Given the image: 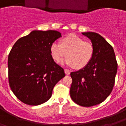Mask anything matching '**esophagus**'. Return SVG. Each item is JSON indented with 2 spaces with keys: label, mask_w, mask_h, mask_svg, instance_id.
<instances>
[{
  "label": "esophagus",
  "mask_w": 126,
  "mask_h": 126,
  "mask_svg": "<svg viewBox=\"0 0 126 126\" xmlns=\"http://www.w3.org/2000/svg\"><path fill=\"white\" fill-rule=\"evenodd\" d=\"M65 73L66 75H69L70 74V71L67 69H65Z\"/></svg>",
  "instance_id": "1"
}]
</instances>
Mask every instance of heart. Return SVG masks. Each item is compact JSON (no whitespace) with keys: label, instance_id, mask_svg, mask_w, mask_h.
Here are the masks:
<instances>
[{"label":"heart","instance_id":"obj_1","mask_svg":"<svg viewBox=\"0 0 126 126\" xmlns=\"http://www.w3.org/2000/svg\"><path fill=\"white\" fill-rule=\"evenodd\" d=\"M50 53L54 60L61 61L76 69L86 67L90 63L94 55L93 44L74 33L69 34L61 39L60 43L54 42L50 45Z\"/></svg>","mask_w":126,"mask_h":126}]
</instances>
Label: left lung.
Masks as SVG:
<instances>
[{
  "mask_svg": "<svg viewBox=\"0 0 126 126\" xmlns=\"http://www.w3.org/2000/svg\"><path fill=\"white\" fill-rule=\"evenodd\" d=\"M90 39L94 55L86 67L71 72L70 96L82 107L100 104L111 94L117 71L113 47L100 34L93 32H82Z\"/></svg>",
  "mask_w": 126,
  "mask_h": 126,
  "instance_id": "8db88e82",
  "label": "left lung"
}]
</instances>
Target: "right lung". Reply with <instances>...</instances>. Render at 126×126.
<instances>
[{
	"label": "right lung",
	"instance_id": "obj_1",
	"mask_svg": "<svg viewBox=\"0 0 126 126\" xmlns=\"http://www.w3.org/2000/svg\"><path fill=\"white\" fill-rule=\"evenodd\" d=\"M61 37L56 30H33L13 45L8 57L9 82L13 93L23 103L36 106L47 102L55 84L65 76L50 50Z\"/></svg>",
	"mask_w": 126,
	"mask_h": 126
}]
</instances>
